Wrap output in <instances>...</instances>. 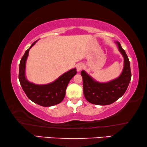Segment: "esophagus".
I'll use <instances>...</instances> for the list:
<instances>
[{
    "mask_svg": "<svg viewBox=\"0 0 147 147\" xmlns=\"http://www.w3.org/2000/svg\"><path fill=\"white\" fill-rule=\"evenodd\" d=\"M83 68H84V65H83L82 63H78V65H77V66H76V69H77V71H78V72L82 70Z\"/></svg>",
    "mask_w": 147,
    "mask_h": 147,
    "instance_id": "34e87169",
    "label": "esophagus"
}]
</instances>
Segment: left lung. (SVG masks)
I'll return each mask as SVG.
<instances>
[{
    "instance_id": "obj_1",
    "label": "left lung",
    "mask_w": 147,
    "mask_h": 147,
    "mask_svg": "<svg viewBox=\"0 0 147 147\" xmlns=\"http://www.w3.org/2000/svg\"><path fill=\"white\" fill-rule=\"evenodd\" d=\"M115 43L124 58V67L118 78L108 82L100 83L94 80L85 71H81L84 96L91 104L102 106L112 104L121 97L128 88L131 76L130 61L120 43Z\"/></svg>"
}]
</instances>
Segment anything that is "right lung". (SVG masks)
Instances as JSON below:
<instances>
[{
  "label": "right lung",
  "instance_id": "add662e5",
  "mask_svg": "<svg viewBox=\"0 0 147 147\" xmlns=\"http://www.w3.org/2000/svg\"><path fill=\"white\" fill-rule=\"evenodd\" d=\"M26 50L19 64V80L24 93L30 100L41 106L49 107L56 105L63 100L69 81L76 74V68L66 72L53 82L45 85H37L26 79L25 76L26 61L30 49L36 42Z\"/></svg>",
  "mask_w": 147,
  "mask_h": 147
}]
</instances>
